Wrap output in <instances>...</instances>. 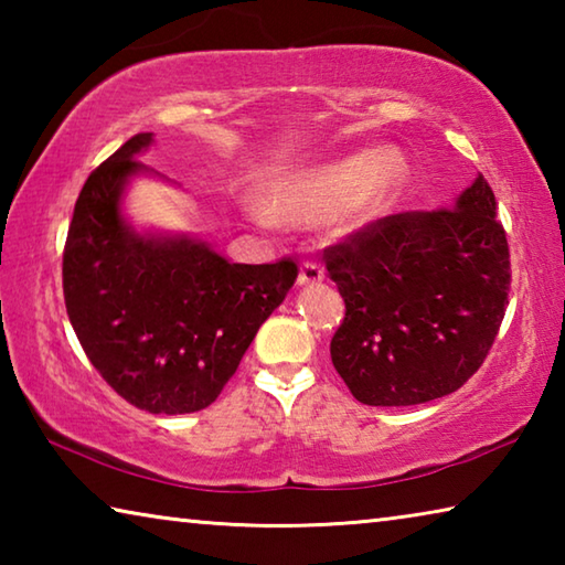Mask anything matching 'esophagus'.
Masks as SVG:
<instances>
[{
  "label": "esophagus",
  "instance_id": "1",
  "mask_svg": "<svg viewBox=\"0 0 565 565\" xmlns=\"http://www.w3.org/2000/svg\"><path fill=\"white\" fill-rule=\"evenodd\" d=\"M323 281V269L313 262H303L299 269V286H313Z\"/></svg>",
  "mask_w": 565,
  "mask_h": 565
}]
</instances>
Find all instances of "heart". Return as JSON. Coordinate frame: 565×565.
<instances>
[{
	"mask_svg": "<svg viewBox=\"0 0 565 565\" xmlns=\"http://www.w3.org/2000/svg\"><path fill=\"white\" fill-rule=\"evenodd\" d=\"M406 177V159L394 147L284 171L262 189V203L252 202L256 222L306 226L317 224L333 238H351L379 222L394 202Z\"/></svg>",
	"mask_w": 565,
	"mask_h": 565,
	"instance_id": "obj_1",
	"label": "heart"
}]
</instances>
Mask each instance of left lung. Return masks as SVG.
Returning a JSON list of instances; mask_svg holds the SVG:
<instances>
[{
	"label": "left lung",
	"instance_id": "left-lung-1",
	"mask_svg": "<svg viewBox=\"0 0 565 565\" xmlns=\"http://www.w3.org/2000/svg\"><path fill=\"white\" fill-rule=\"evenodd\" d=\"M323 256L347 303L331 361L353 398L426 404L476 374L511 289L509 242L481 174L454 209L379 218Z\"/></svg>",
	"mask_w": 565,
	"mask_h": 565
}]
</instances>
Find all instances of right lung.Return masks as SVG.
I'll use <instances>...</instances> for the list:
<instances>
[{
	"mask_svg": "<svg viewBox=\"0 0 565 565\" xmlns=\"http://www.w3.org/2000/svg\"><path fill=\"white\" fill-rule=\"evenodd\" d=\"M137 134L89 174L64 246L66 313L102 379L149 414L214 404L262 323L299 276L291 259L232 264L186 234L139 232L121 212L149 169Z\"/></svg>",
	"mask_w": 565,
	"mask_h": 565,
	"instance_id": "add662e5",
	"label": "right lung"
}]
</instances>
